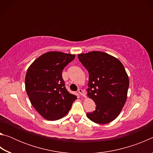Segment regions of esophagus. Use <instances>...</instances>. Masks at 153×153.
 Segmentation results:
<instances>
[{
  "label": "esophagus",
  "instance_id": "obj_1",
  "mask_svg": "<svg viewBox=\"0 0 153 153\" xmlns=\"http://www.w3.org/2000/svg\"><path fill=\"white\" fill-rule=\"evenodd\" d=\"M78 93H79L80 95L83 96V97H84V96L86 95V94H85V92H84V90H82V89H79L78 90Z\"/></svg>",
  "mask_w": 153,
  "mask_h": 153
}]
</instances>
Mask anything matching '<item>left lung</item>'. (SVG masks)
Wrapping results in <instances>:
<instances>
[{
	"mask_svg": "<svg viewBox=\"0 0 153 153\" xmlns=\"http://www.w3.org/2000/svg\"><path fill=\"white\" fill-rule=\"evenodd\" d=\"M77 56L89 74L87 95L97 105L87 117L96 123H109L120 115L127 99L129 78L125 68L117 58L103 52Z\"/></svg>",
	"mask_w": 153,
	"mask_h": 153,
	"instance_id": "1",
	"label": "left lung"
}]
</instances>
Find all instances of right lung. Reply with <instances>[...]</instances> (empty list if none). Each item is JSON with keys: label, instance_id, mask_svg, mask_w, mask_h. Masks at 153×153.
<instances>
[{"label": "right lung", "instance_id": "add662e5", "mask_svg": "<svg viewBox=\"0 0 153 153\" xmlns=\"http://www.w3.org/2000/svg\"><path fill=\"white\" fill-rule=\"evenodd\" d=\"M75 56L62 52H48L27 69L25 79L27 94L33 107L46 120L55 121L63 117L76 100V96L67 90L62 77L64 67Z\"/></svg>", "mask_w": 153, "mask_h": 153}]
</instances>
